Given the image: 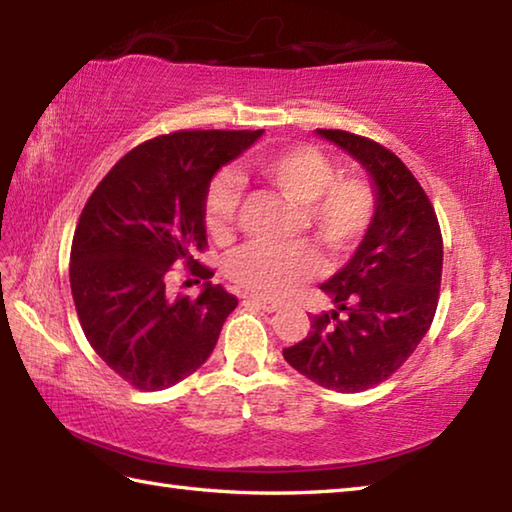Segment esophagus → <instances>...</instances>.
<instances>
[{
    "label": "esophagus",
    "instance_id": "esophagus-1",
    "mask_svg": "<svg viewBox=\"0 0 512 512\" xmlns=\"http://www.w3.org/2000/svg\"><path fill=\"white\" fill-rule=\"evenodd\" d=\"M244 302L246 304H253V306H257V309H262L266 313H273V311L280 309V304H277V302L262 300V297H257V295H244Z\"/></svg>",
    "mask_w": 512,
    "mask_h": 512
}]
</instances>
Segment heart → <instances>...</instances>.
Returning a JSON list of instances; mask_svg holds the SVG:
<instances>
[{
    "label": "heart",
    "instance_id": "b5f03b06",
    "mask_svg": "<svg viewBox=\"0 0 512 512\" xmlns=\"http://www.w3.org/2000/svg\"><path fill=\"white\" fill-rule=\"evenodd\" d=\"M255 172L271 188L302 208L311 235L333 255L358 244L374 219V192L360 179H338L327 156L311 145H295L255 161ZM239 179L219 172L203 199L206 226L226 237L239 206ZM226 273L235 284L264 300H282L320 273V257L309 244H248L228 257Z\"/></svg>",
    "mask_w": 512,
    "mask_h": 512
}]
</instances>
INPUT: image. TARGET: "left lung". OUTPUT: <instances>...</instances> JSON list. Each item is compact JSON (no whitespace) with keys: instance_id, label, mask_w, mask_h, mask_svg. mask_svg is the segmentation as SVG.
<instances>
[{"instance_id":"1","label":"left lung","mask_w":512,"mask_h":512,"mask_svg":"<svg viewBox=\"0 0 512 512\" xmlns=\"http://www.w3.org/2000/svg\"><path fill=\"white\" fill-rule=\"evenodd\" d=\"M367 172L374 219L340 271L320 284L331 313L313 315L284 360L342 394L383 383L412 356L434 320L443 241L434 208L396 154L340 129H315Z\"/></svg>"}]
</instances>
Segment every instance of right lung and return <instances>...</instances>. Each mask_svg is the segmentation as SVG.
<instances>
[{"label":"right lung","mask_w":512,"mask_h":512,"mask_svg":"<svg viewBox=\"0 0 512 512\" xmlns=\"http://www.w3.org/2000/svg\"><path fill=\"white\" fill-rule=\"evenodd\" d=\"M264 134L174 132L138 145L100 181L71 246V293L82 331L107 367L141 392H161L215 349L237 297L203 282L197 300L170 297V268L206 246L203 199L221 167Z\"/></svg>","instance_id":"right-lung-1"}]
</instances>
